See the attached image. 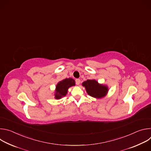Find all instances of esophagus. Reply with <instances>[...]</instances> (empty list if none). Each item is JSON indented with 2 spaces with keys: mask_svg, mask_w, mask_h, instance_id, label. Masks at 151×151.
I'll return each mask as SVG.
<instances>
[{
  "mask_svg": "<svg viewBox=\"0 0 151 151\" xmlns=\"http://www.w3.org/2000/svg\"><path fill=\"white\" fill-rule=\"evenodd\" d=\"M80 82H81V80H80L79 79H76V84L77 85H79V84H80Z\"/></svg>",
  "mask_w": 151,
  "mask_h": 151,
  "instance_id": "esophagus-1",
  "label": "esophagus"
}]
</instances>
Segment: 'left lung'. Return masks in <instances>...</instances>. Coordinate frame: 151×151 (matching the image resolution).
Instances as JSON below:
<instances>
[{"mask_svg":"<svg viewBox=\"0 0 151 151\" xmlns=\"http://www.w3.org/2000/svg\"><path fill=\"white\" fill-rule=\"evenodd\" d=\"M82 85L85 87L89 96L96 99L104 97L109 91V88L107 85L99 83L95 79H88L84 81Z\"/></svg>","mask_w":151,"mask_h":151,"instance_id":"8db88e82","label":"left lung"}]
</instances>
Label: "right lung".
Masks as SVG:
<instances>
[{"mask_svg": "<svg viewBox=\"0 0 151 151\" xmlns=\"http://www.w3.org/2000/svg\"><path fill=\"white\" fill-rule=\"evenodd\" d=\"M75 85V81L71 78H66L58 82L55 86L54 97L55 99H60L66 96L68 94V89Z\"/></svg>", "mask_w": 151, "mask_h": 151, "instance_id": "add662e5", "label": "right lung"}]
</instances>
